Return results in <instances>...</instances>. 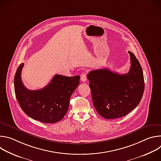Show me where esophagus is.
I'll list each match as a JSON object with an SVG mask.
<instances>
[{
	"instance_id": "34e87169",
	"label": "esophagus",
	"mask_w": 161,
	"mask_h": 161,
	"mask_svg": "<svg viewBox=\"0 0 161 161\" xmlns=\"http://www.w3.org/2000/svg\"><path fill=\"white\" fill-rule=\"evenodd\" d=\"M81 80L83 82L86 81V73H83L81 75Z\"/></svg>"
}]
</instances>
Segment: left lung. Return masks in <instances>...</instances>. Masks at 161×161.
<instances>
[{"instance_id":"obj_1","label":"left lung","mask_w":161,"mask_h":161,"mask_svg":"<svg viewBox=\"0 0 161 161\" xmlns=\"http://www.w3.org/2000/svg\"><path fill=\"white\" fill-rule=\"evenodd\" d=\"M128 73L119 75L108 69L90 71L87 78L94 106L101 117L114 119L124 117L140 103L145 89L142 66L130 52Z\"/></svg>"}]
</instances>
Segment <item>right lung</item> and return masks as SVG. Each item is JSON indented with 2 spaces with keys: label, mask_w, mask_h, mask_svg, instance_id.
Instances as JSON below:
<instances>
[{
  "label": "right lung",
  "mask_w": 161,
  "mask_h": 161,
  "mask_svg": "<svg viewBox=\"0 0 161 161\" xmlns=\"http://www.w3.org/2000/svg\"><path fill=\"white\" fill-rule=\"evenodd\" d=\"M24 65V63L19 65L14 79L15 95L21 109L32 119L43 123L60 121L67 112L71 95L80 84V76L56 75L43 88L30 90L21 81Z\"/></svg>",
  "instance_id": "add662e5"
}]
</instances>
